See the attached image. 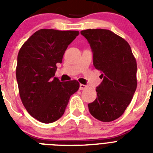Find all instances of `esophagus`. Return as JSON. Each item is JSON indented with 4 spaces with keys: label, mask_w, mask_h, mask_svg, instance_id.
I'll return each mask as SVG.
<instances>
[{
    "label": "esophagus",
    "mask_w": 153,
    "mask_h": 153,
    "mask_svg": "<svg viewBox=\"0 0 153 153\" xmlns=\"http://www.w3.org/2000/svg\"><path fill=\"white\" fill-rule=\"evenodd\" d=\"M87 88V86L86 85H84V84H80V86H79V89L81 90V91H83L85 89Z\"/></svg>",
    "instance_id": "obj_1"
}]
</instances>
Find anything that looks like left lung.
I'll return each mask as SVG.
<instances>
[{
	"label": "left lung",
	"instance_id": "obj_1",
	"mask_svg": "<svg viewBox=\"0 0 153 153\" xmlns=\"http://www.w3.org/2000/svg\"><path fill=\"white\" fill-rule=\"evenodd\" d=\"M93 51L94 66L100 71L98 98L89 103V111L101 121H114L124 114L135 93L137 61L126 39L107 29L81 31Z\"/></svg>",
	"mask_w": 153,
	"mask_h": 153
}]
</instances>
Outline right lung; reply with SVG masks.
Returning a JSON list of instances; mask_svg holds the SVG:
<instances>
[{
	"instance_id": "obj_1",
	"label": "right lung",
	"mask_w": 153,
	"mask_h": 153,
	"mask_svg": "<svg viewBox=\"0 0 153 153\" xmlns=\"http://www.w3.org/2000/svg\"><path fill=\"white\" fill-rule=\"evenodd\" d=\"M78 31L40 29L28 38L17 56L16 75L20 99L28 114L43 123L57 121L64 114L79 82H60L55 77L67 47Z\"/></svg>"
}]
</instances>
